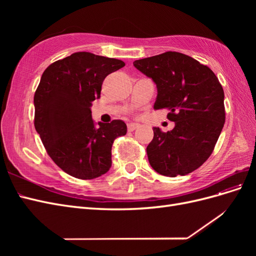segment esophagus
<instances>
[{"label": "esophagus", "mask_w": 256, "mask_h": 256, "mask_svg": "<svg viewBox=\"0 0 256 256\" xmlns=\"http://www.w3.org/2000/svg\"><path fill=\"white\" fill-rule=\"evenodd\" d=\"M138 127H140V124H136V122H130L128 124V131H134L136 129H138Z\"/></svg>", "instance_id": "esophagus-1"}]
</instances>
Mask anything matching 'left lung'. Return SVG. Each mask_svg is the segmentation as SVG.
<instances>
[{"label":"left lung","instance_id":"1","mask_svg":"<svg viewBox=\"0 0 256 256\" xmlns=\"http://www.w3.org/2000/svg\"><path fill=\"white\" fill-rule=\"evenodd\" d=\"M134 65L157 85L154 109H168V120L175 122L168 132L154 128L146 147L150 164L168 177L193 172L210 156L224 126L222 85L210 68L180 52L168 51Z\"/></svg>","mask_w":256,"mask_h":256}]
</instances>
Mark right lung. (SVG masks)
Returning a JSON list of instances; mask_svg holds the SVG:
<instances>
[{
	"instance_id": "right-lung-1",
	"label": "right lung",
	"mask_w": 256,
	"mask_h": 256,
	"mask_svg": "<svg viewBox=\"0 0 256 256\" xmlns=\"http://www.w3.org/2000/svg\"><path fill=\"white\" fill-rule=\"evenodd\" d=\"M125 63L90 52H76L44 72L34 95V126L50 158L72 177L94 180L109 171L112 144L127 134L120 120H92L90 106L102 82Z\"/></svg>"
}]
</instances>
